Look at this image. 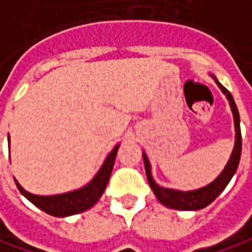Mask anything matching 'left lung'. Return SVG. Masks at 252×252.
I'll return each instance as SVG.
<instances>
[{
  "label": "left lung",
  "mask_w": 252,
  "mask_h": 252,
  "mask_svg": "<svg viewBox=\"0 0 252 252\" xmlns=\"http://www.w3.org/2000/svg\"><path fill=\"white\" fill-rule=\"evenodd\" d=\"M215 82L218 83V86L220 88L221 92L226 94V97L229 100L230 107L233 111V117H234V128H236V143H234V149L230 156L229 161L226 164L224 170L220 173V176L216 178L213 183L208 184L206 187H202L199 189L194 191H177V189H169V188H163L158 186L152 178L151 173V164L146 158V155L143 153V163H145V170H146V177L149 181V186L153 189L155 195L158 196V199L161 204L171 209H178V211H198L202 209L209 204H212L213 201L220 195V192L229 184L231 177L234 176L236 170L239 167L240 156H241V131H240V114L237 106L234 103V99L223 85L219 83V81L212 75Z\"/></svg>",
  "instance_id": "8db88e82"
}]
</instances>
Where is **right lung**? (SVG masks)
I'll return each instance as SVG.
<instances>
[{
	"label": "right lung",
	"mask_w": 252,
	"mask_h": 252,
	"mask_svg": "<svg viewBox=\"0 0 252 252\" xmlns=\"http://www.w3.org/2000/svg\"><path fill=\"white\" fill-rule=\"evenodd\" d=\"M8 143H9V135H8ZM118 146L120 145H117L109 153V156L106 158L101 169L99 170V173L94 176V178L92 180L91 183L88 186L83 187V188H81V189H76V191H72V192L50 196L33 195L31 192L25 191L22 187L18 184V181H15V183H16L18 189L31 201L32 204L36 205L41 211H44L51 216L65 218V216L85 212V211L91 209L92 206L99 201V198L103 194L106 186H107L111 170H113V166H114Z\"/></svg>",
	"instance_id": "right-lung-1"
}]
</instances>
